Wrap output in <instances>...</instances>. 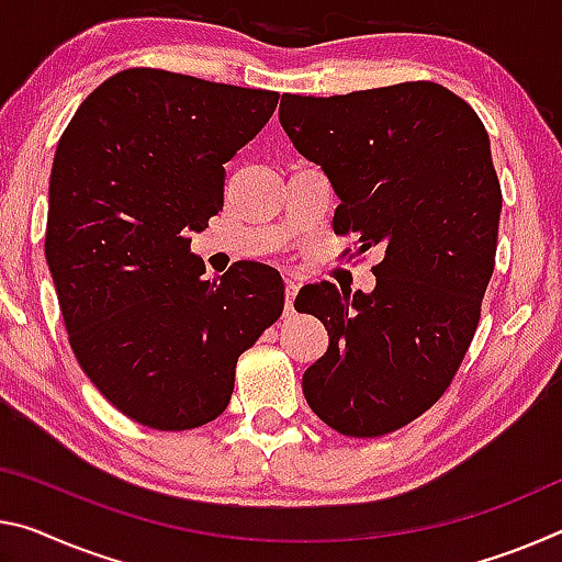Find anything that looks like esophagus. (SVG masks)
Wrapping results in <instances>:
<instances>
[{"label":"esophagus","instance_id":"obj_1","mask_svg":"<svg viewBox=\"0 0 562 562\" xmlns=\"http://www.w3.org/2000/svg\"><path fill=\"white\" fill-rule=\"evenodd\" d=\"M297 290H300L297 278L288 274V278H284V310H288V313H292V302H295Z\"/></svg>","mask_w":562,"mask_h":562}]
</instances>
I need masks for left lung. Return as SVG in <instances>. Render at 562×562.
Here are the masks:
<instances>
[{"instance_id": "obj_1", "label": "left lung", "mask_w": 562, "mask_h": 562, "mask_svg": "<svg viewBox=\"0 0 562 562\" xmlns=\"http://www.w3.org/2000/svg\"><path fill=\"white\" fill-rule=\"evenodd\" d=\"M280 122L340 198L335 233L382 249L370 295L300 290L329 335L302 393L333 430L380 438L438 403L473 342L503 210L485 124L435 82L282 94Z\"/></svg>"}]
</instances>
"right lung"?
<instances>
[{"label":"right lung","instance_id":"obj_1","mask_svg":"<svg viewBox=\"0 0 562 562\" xmlns=\"http://www.w3.org/2000/svg\"><path fill=\"white\" fill-rule=\"evenodd\" d=\"M280 94L135 67L79 104L49 177L44 255L85 375L139 425L180 432L225 413L237 358L282 315L278 270L204 280L187 233L225 204V162Z\"/></svg>","mask_w":562,"mask_h":562}]
</instances>
